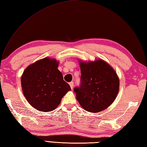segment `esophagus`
Returning <instances> with one entry per match:
<instances>
[{"label":"esophagus","instance_id":"obj_1","mask_svg":"<svg viewBox=\"0 0 147 147\" xmlns=\"http://www.w3.org/2000/svg\"><path fill=\"white\" fill-rule=\"evenodd\" d=\"M69 85H70V87H71V89H73V85H74V83H73V82H70V83H69Z\"/></svg>","mask_w":147,"mask_h":147}]
</instances>
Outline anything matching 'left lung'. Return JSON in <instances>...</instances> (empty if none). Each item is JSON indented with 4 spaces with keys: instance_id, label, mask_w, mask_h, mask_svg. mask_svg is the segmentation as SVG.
I'll list each match as a JSON object with an SVG mask.
<instances>
[{
    "instance_id": "1",
    "label": "left lung",
    "mask_w": 147,
    "mask_h": 147,
    "mask_svg": "<svg viewBox=\"0 0 147 147\" xmlns=\"http://www.w3.org/2000/svg\"><path fill=\"white\" fill-rule=\"evenodd\" d=\"M81 85L74 89L76 99L86 111L97 113L109 107L119 91L120 81L115 71L102 59L79 60Z\"/></svg>"
}]
</instances>
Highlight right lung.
Returning <instances> with one entry per match:
<instances>
[{
	"label": "right lung",
	"instance_id": "add662e5",
	"mask_svg": "<svg viewBox=\"0 0 147 147\" xmlns=\"http://www.w3.org/2000/svg\"><path fill=\"white\" fill-rule=\"evenodd\" d=\"M59 62L45 57L29 65L21 77L22 91L28 103L37 110H54L71 87L58 69Z\"/></svg>",
	"mask_w": 147,
	"mask_h": 147
}]
</instances>
